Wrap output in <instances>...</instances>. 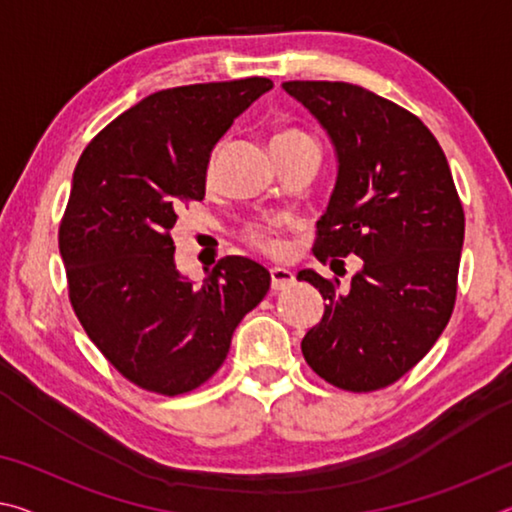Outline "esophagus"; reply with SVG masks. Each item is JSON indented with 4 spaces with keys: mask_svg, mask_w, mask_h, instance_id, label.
Wrapping results in <instances>:
<instances>
[{
    "mask_svg": "<svg viewBox=\"0 0 512 512\" xmlns=\"http://www.w3.org/2000/svg\"><path fill=\"white\" fill-rule=\"evenodd\" d=\"M293 282H296V277H293L289 268H280V266L271 268V287H273V291L289 289Z\"/></svg>",
    "mask_w": 512,
    "mask_h": 512,
    "instance_id": "34e87169",
    "label": "esophagus"
}]
</instances>
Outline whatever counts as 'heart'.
Here are the masks:
<instances>
[{
    "mask_svg": "<svg viewBox=\"0 0 512 512\" xmlns=\"http://www.w3.org/2000/svg\"><path fill=\"white\" fill-rule=\"evenodd\" d=\"M302 140H311L309 135L300 133V131H284L277 133L273 137V144H287V142H302ZM214 169V158L210 160V167H207V173H212ZM246 241L253 248L262 250L266 255H280L284 250V241L280 237V230L271 223H253L246 228Z\"/></svg>",
    "mask_w": 512,
    "mask_h": 512,
    "instance_id": "obj_1",
    "label": "heart"
}]
</instances>
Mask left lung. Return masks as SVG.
Wrapping results in <instances>:
<instances>
[{
    "instance_id": "obj_1",
    "label": "left lung",
    "mask_w": 512,
    "mask_h": 512,
    "mask_svg": "<svg viewBox=\"0 0 512 512\" xmlns=\"http://www.w3.org/2000/svg\"><path fill=\"white\" fill-rule=\"evenodd\" d=\"M282 88L318 119L339 160L314 255L323 264L348 255L363 262L348 287L311 268L298 273L327 300L302 354L336 388L379 391L406 375L452 318L461 198L438 140L409 110L352 83Z\"/></svg>"
}]
</instances>
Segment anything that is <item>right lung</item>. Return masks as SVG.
<instances>
[{
  "label": "right lung",
  "mask_w": 512,
  "mask_h": 512,
  "mask_svg": "<svg viewBox=\"0 0 512 512\" xmlns=\"http://www.w3.org/2000/svg\"><path fill=\"white\" fill-rule=\"evenodd\" d=\"M271 79L160 90L85 146L58 230L69 302L103 357L144 391L183 395L228 357L232 334L271 287L246 257H223L201 287L176 268V210L205 198L214 144Z\"/></svg>",
  "instance_id": "obj_1"
}]
</instances>
